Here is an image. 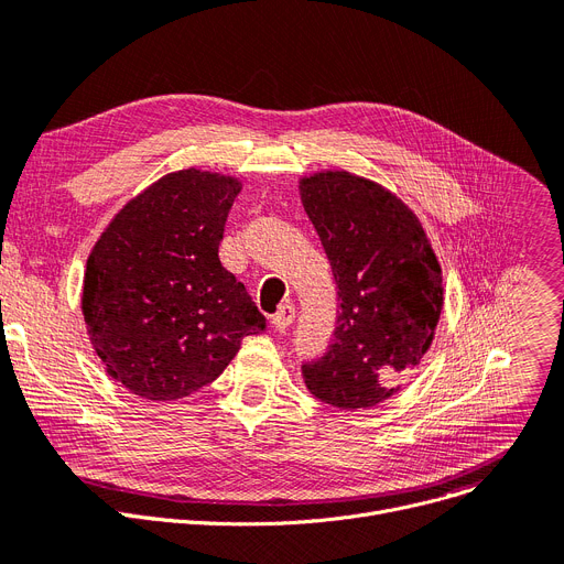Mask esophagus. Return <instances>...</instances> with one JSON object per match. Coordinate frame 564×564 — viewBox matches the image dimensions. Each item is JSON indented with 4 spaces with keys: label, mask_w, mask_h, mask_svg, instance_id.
I'll return each mask as SVG.
<instances>
[{
    "label": "esophagus",
    "mask_w": 564,
    "mask_h": 564,
    "mask_svg": "<svg viewBox=\"0 0 564 564\" xmlns=\"http://www.w3.org/2000/svg\"><path fill=\"white\" fill-rule=\"evenodd\" d=\"M292 319H294V306H292V304H283V306H279V311L274 313L272 324H274L276 332H285V329L290 327V324H292Z\"/></svg>",
    "instance_id": "1"
}]
</instances>
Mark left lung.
Returning <instances> with one entry per match:
<instances>
[{
	"instance_id": "obj_1",
	"label": "left lung",
	"mask_w": 564,
	"mask_h": 564,
	"mask_svg": "<svg viewBox=\"0 0 564 564\" xmlns=\"http://www.w3.org/2000/svg\"><path fill=\"white\" fill-rule=\"evenodd\" d=\"M300 196L338 285V327L308 393L370 409L402 389L427 354L443 308L441 264L416 213L391 189L345 169L300 177Z\"/></svg>"
}]
</instances>
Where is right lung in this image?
I'll return each mask as SVG.
<instances>
[{
  "mask_svg": "<svg viewBox=\"0 0 564 564\" xmlns=\"http://www.w3.org/2000/svg\"><path fill=\"white\" fill-rule=\"evenodd\" d=\"M242 181L203 169L162 175L107 224L86 260V336L118 383L173 402L215 381L242 338L264 329L219 260Z\"/></svg>",
  "mask_w": 564,
  "mask_h": 564,
  "instance_id": "add662e5",
  "label": "right lung"
}]
</instances>
